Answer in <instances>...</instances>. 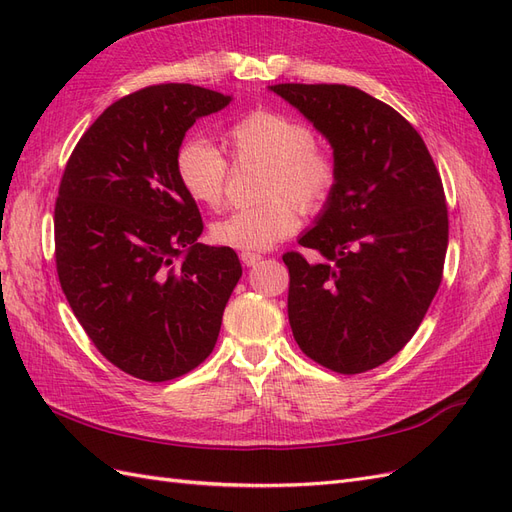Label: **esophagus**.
Returning <instances> with one entry per match:
<instances>
[{
  "label": "esophagus",
  "mask_w": 512,
  "mask_h": 512,
  "mask_svg": "<svg viewBox=\"0 0 512 512\" xmlns=\"http://www.w3.org/2000/svg\"><path fill=\"white\" fill-rule=\"evenodd\" d=\"M239 258H241V262H243L245 267H254L256 262H258L262 256H260V254H256V252H241V254H239Z\"/></svg>",
  "instance_id": "34e87169"
}]
</instances>
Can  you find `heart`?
I'll return each instance as SVG.
<instances>
[{
    "mask_svg": "<svg viewBox=\"0 0 512 512\" xmlns=\"http://www.w3.org/2000/svg\"><path fill=\"white\" fill-rule=\"evenodd\" d=\"M222 138L237 164L267 166L262 194L269 200L215 222L211 237L220 245L247 252L267 250L299 228V207L320 211L337 190V158L297 117L277 111H252L232 121ZM175 170L181 188L194 203L209 209L224 205L228 160L218 147L203 138H190L177 151Z\"/></svg>",
    "mask_w": 512,
    "mask_h": 512,
    "instance_id": "heart-1",
    "label": "heart"
}]
</instances>
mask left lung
Here are the masks:
<instances>
[{
	"label": "left lung",
	"mask_w": 512,
	"mask_h": 512,
	"mask_svg": "<svg viewBox=\"0 0 512 512\" xmlns=\"http://www.w3.org/2000/svg\"><path fill=\"white\" fill-rule=\"evenodd\" d=\"M271 91L327 136L339 183L299 245L286 252L288 320L309 359L363 374L404 348L442 282L448 211L442 179L412 123L348 85L280 83Z\"/></svg>",
	"instance_id": "obj_1"
}]
</instances>
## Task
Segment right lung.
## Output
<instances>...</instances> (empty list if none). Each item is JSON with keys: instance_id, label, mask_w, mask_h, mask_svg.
I'll return each instance as SVG.
<instances>
[{"instance_id": "right-lung-1", "label": "right lung", "mask_w": 512, "mask_h": 512, "mask_svg": "<svg viewBox=\"0 0 512 512\" xmlns=\"http://www.w3.org/2000/svg\"><path fill=\"white\" fill-rule=\"evenodd\" d=\"M228 102L188 83L134 91L91 123L61 177V290L104 359L134 378L166 382L203 363L241 277L235 250L198 243L203 218L175 170L185 132Z\"/></svg>"}]
</instances>
